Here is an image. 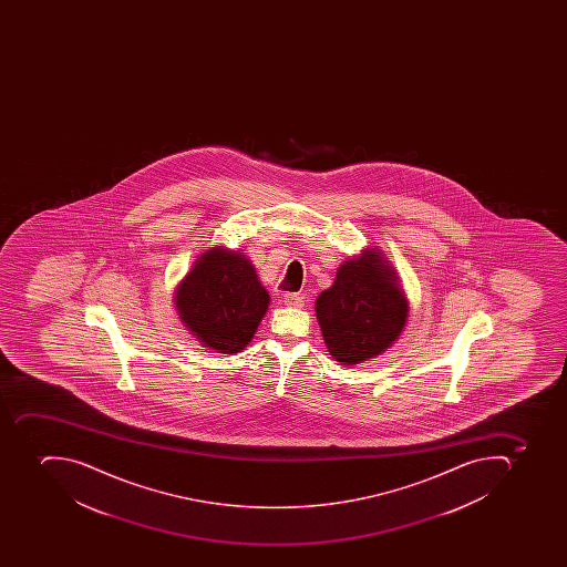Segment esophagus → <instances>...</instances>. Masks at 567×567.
Masks as SVG:
<instances>
[{
    "label": "esophagus",
    "mask_w": 567,
    "mask_h": 567,
    "mask_svg": "<svg viewBox=\"0 0 567 567\" xmlns=\"http://www.w3.org/2000/svg\"><path fill=\"white\" fill-rule=\"evenodd\" d=\"M284 303L290 308H301L305 305L303 298L299 295H295V292H287V295H284Z\"/></svg>",
    "instance_id": "34e87169"
}]
</instances>
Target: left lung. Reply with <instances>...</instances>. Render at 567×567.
<instances>
[{"label":"left lung","mask_w":567,"mask_h":567,"mask_svg":"<svg viewBox=\"0 0 567 567\" xmlns=\"http://www.w3.org/2000/svg\"><path fill=\"white\" fill-rule=\"evenodd\" d=\"M408 312L398 275L374 248L346 260L316 301L326 348L342 365L386 351L404 330Z\"/></svg>","instance_id":"obj_1"}]
</instances>
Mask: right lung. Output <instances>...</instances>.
<instances>
[{
	"label": "right lung",
	"mask_w": 567,
	"mask_h": 567,
	"mask_svg": "<svg viewBox=\"0 0 567 567\" xmlns=\"http://www.w3.org/2000/svg\"><path fill=\"white\" fill-rule=\"evenodd\" d=\"M175 307L204 348L234 354L254 339L268 312L269 295L246 255L215 246L178 284Z\"/></svg>",
	"instance_id": "right-lung-1"
}]
</instances>
